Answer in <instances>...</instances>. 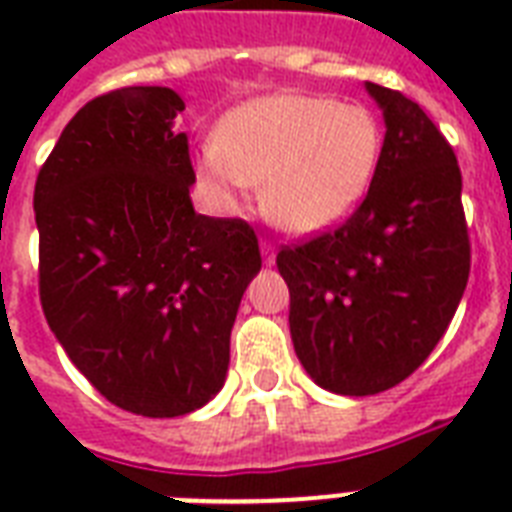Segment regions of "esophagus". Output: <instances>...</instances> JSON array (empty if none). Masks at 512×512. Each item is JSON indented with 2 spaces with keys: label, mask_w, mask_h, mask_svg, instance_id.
Here are the masks:
<instances>
[{
  "label": "esophagus",
  "mask_w": 512,
  "mask_h": 512,
  "mask_svg": "<svg viewBox=\"0 0 512 512\" xmlns=\"http://www.w3.org/2000/svg\"><path fill=\"white\" fill-rule=\"evenodd\" d=\"M260 249H263V260L265 265H273V260H276V249H273V244L268 239L260 241Z\"/></svg>",
  "instance_id": "1"
}]
</instances>
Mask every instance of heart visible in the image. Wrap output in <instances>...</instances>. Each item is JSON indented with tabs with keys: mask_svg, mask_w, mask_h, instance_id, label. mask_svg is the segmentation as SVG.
I'll return each instance as SVG.
<instances>
[{
	"mask_svg": "<svg viewBox=\"0 0 512 512\" xmlns=\"http://www.w3.org/2000/svg\"><path fill=\"white\" fill-rule=\"evenodd\" d=\"M380 151L382 127L372 108L279 92L225 116L201 170L225 193L263 183V209L273 223L316 233L364 199Z\"/></svg>",
	"mask_w": 512,
	"mask_h": 512,
	"instance_id": "heart-1",
	"label": "heart"
}]
</instances>
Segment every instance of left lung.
Returning <instances> with one entry per match:
<instances>
[{
  "label": "left lung",
  "instance_id": "1",
  "mask_svg": "<svg viewBox=\"0 0 512 512\" xmlns=\"http://www.w3.org/2000/svg\"><path fill=\"white\" fill-rule=\"evenodd\" d=\"M366 90L385 111L369 191L335 228L276 255L297 358L342 396L404 382L444 337L470 276L454 148L404 92Z\"/></svg>",
  "mask_w": 512,
  "mask_h": 512
}]
</instances>
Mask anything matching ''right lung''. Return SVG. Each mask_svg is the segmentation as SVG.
Listing matches in <instances>:
<instances>
[{"mask_svg": "<svg viewBox=\"0 0 512 512\" xmlns=\"http://www.w3.org/2000/svg\"><path fill=\"white\" fill-rule=\"evenodd\" d=\"M183 100L122 87L79 108L36 175L44 319L100 396L180 417L223 388L263 257L241 217L193 212Z\"/></svg>", "mask_w": 512, "mask_h": 512, "instance_id": "1", "label": "right lung"}]
</instances>
